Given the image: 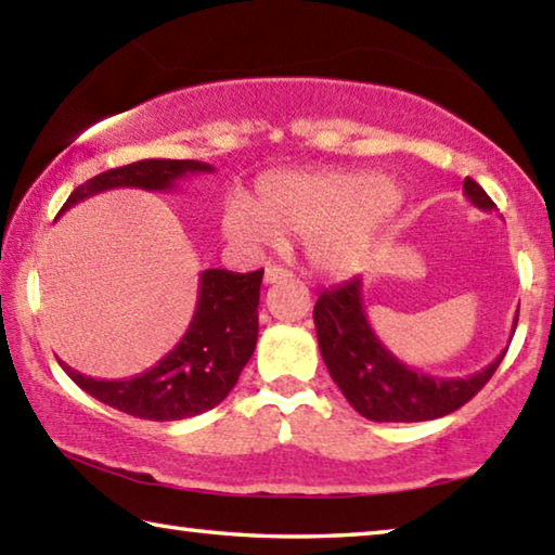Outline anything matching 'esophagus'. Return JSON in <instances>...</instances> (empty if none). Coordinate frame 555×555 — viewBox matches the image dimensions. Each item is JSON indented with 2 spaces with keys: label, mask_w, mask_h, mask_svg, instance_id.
I'll use <instances>...</instances> for the list:
<instances>
[{
  "label": "esophagus",
  "mask_w": 555,
  "mask_h": 555,
  "mask_svg": "<svg viewBox=\"0 0 555 555\" xmlns=\"http://www.w3.org/2000/svg\"><path fill=\"white\" fill-rule=\"evenodd\" d=\"M288 276H294V274H291V271L284 267H267L264 269V284H276V281L288 279Z\"/></svg>",
  "instance_id": "34e87169"
}]
</instances>
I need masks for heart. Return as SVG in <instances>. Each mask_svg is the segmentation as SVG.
<instances>
[{
  "mask_svg": "<svg viewBox=\"0 0 555 555\" xmlns=\"http://www.w3.org/2000/svg\"><path fill=\"white\" fill-rule=\"evenodd\" d=\"M401 193L389 181L357 171H276L257 181L255 203L230 201L222 230L247 249L306 237L311 264L327 276L360 271L391 220Z\"/></svg>",
  "mask_w": 555,
  "mask_h": 555,
  "instance_id": "obj_1",
  "label": "heart"
}]
</instances>
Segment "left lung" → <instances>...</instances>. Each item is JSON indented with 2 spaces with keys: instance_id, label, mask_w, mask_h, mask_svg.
I'll return each mask as SVG.
<instances>
[{
  "instance_id": "left-lung-1",
  "label": "left lung",
  "mask_w": 555,
  "mask_h": 555,
  "mask_svg": "<svg viewBox=\"0 0 555 555\" xmlns=\"http://www.w3.org/2000/svg\"><path fill=\"white\" fill-rule=\"evenodd\" d=\"M463 193L475 208L485 212L496 208L473 178H465ZM313 321L333 382L357 413L377 424H413L457 411L490 382L509 347L506 345L485 370L467 377H430L409 367L374 335L362 304L360 276L325 288L315 300ZM516 321L519 311L514 315L509 337H514Z\"/></svg>"
}]
</instances>
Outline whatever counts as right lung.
Listing matches in <instances>:
<instances>
[{"label": "right lung", "instance_id": "right-lung-1", "mask_svg": "<svg viewBox=\"0 0 555 555\" xmlns=\"http://www.w3.org/2000/svg\"><path fill=\"white\" fill-rule=\"evenodd\" d=\"M203 162L144 158V162L109 168L75 188L61 212L75 203L112 188L173 191L181 178L212 173ZM264 269L234 274L228 269H205L198 284V304L171 352L152 370L131 379H92L61 362L65 374L90 397L129 416L146 421H181L198 416L228 397L240 372L249 362L259 335V286Z\"/></svg>", "mask_w": 555, "mask_h": 555}]
</instances>
